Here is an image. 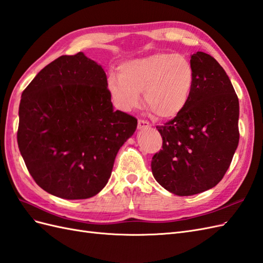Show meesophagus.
Segmentation results:
<instances>
[{
	"mask_svg": "<svg viewBox=\"0 0 263 263\" xmlns=\"http://www.w3.org/2000/svg\"><path fill=\"white\" fill-rule=\"evenodd\" d=\"M151 127V124H149L148 122H146V120H143V119H139L138 120V129H146V128H149Z\"/></svg>",
	"mask_w": 263,
	"mask_h": 263,
	"instance_id": "1",
	"label": "esophagus"
}]
</instances>
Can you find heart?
<instances>
[{
  "label": "heart",
  "mask_w": 263,
  "mask_h": 263,
  "mask_svg": "<svg viewBox=\"0 0 263 263\" xmlns=\"http://www.w3.org/2000/svg\"><path fill=\"white\" fill-rule=\"evenodd\" d=\"M195 69L183 55L155 53L127 61L119 73L109 72L106 87L115 106L132 111L144 103L159 118H173L184 109L193 91Z\"/></svg>",
  "instance_id": "1"
}]
</instances>
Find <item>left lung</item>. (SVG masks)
I'll return each instance as SVG.
<instances>
[{"label": "left lung", "instance_id": "8db88e82", "mask_svg": "<svg viewBox=\"0 0 263 263\" xmlns=\"http://www.w3.org/2000/svg\"><path fill=\"white\" fill-rule=\"evenodd\" d=\"M195 83L184 109L157 126L162 149L152 172L161 187L177 196L214 188L228 170L239 144V101L220 64L203 52L190 59Z\"/></svg>", "mask_w": 263, "mask_h": 263}]
</instances>
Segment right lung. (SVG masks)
I'll list each match as a JSON object with an SVG mask.
<instances>
[{
    "label": "right lung",
    "instance_id": "1",
    "mask_svg": "<svg viewBox=\"0 0 263 263\" xmlns=\"http://www.w3.org/2000/svg\"><path fill=\"white\" fill-rule=\"evenodd\" d=\"M102 65L83 52L48 64L24 89L17 144L39 186L63 199H87L110 178L137 119L114 110Z\"/></svg>",
    "mask_w": 263,
    "mask_h": 263
}]
</instances>
